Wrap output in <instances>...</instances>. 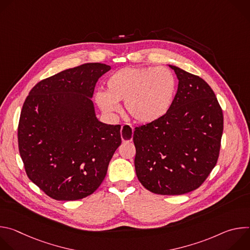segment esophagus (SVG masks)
I'll return each mask as SVG.
<instances>
[{"label":"esophagus","mask_w":250,"mask_h":250,"mask_svg":"<svg viewBox=\"0 0 250 250\" xmlns=\"http://www.w3.org/2000/svg\"><path fill=\"white\" fill-rule=\"evenodd\" d=\"M121 135H122V140L124 142H128L132 140L133 136V128L129 125H123L122 129H121Z\"/></svg>","instance_id":"obj_1"}]
</instances>
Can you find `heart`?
I'll use <instances>...</instances> for the list:
<instances>
[{"instance_id": "1", "label": "heart", "mask_w": 250, "mask_h": 250, "mask_svg": "<svg viewBox=\"0 0 250 250\" xmlns=\"http://www.w3.org/2000/svg\"><path fill=\"white\" fill-rule=\"evenodd\" d=\"M105 90L96 94V103L103 112H118L119 102L125 101L127 114L135 122L149 124L169 110L176 80L165 67H124L108 78Z\"/></svg>"}]
</instances>
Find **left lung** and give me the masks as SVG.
I'll use <instances>...</instances> for the list:
<instances>
[{
	"label": "left lung",
	"mask_w": 250,
	"mask_h": 250,
	"mask_svg": "<svg viewBox=\"0 0 250 250\" xmlns=\"http://www.w3.org/2000/svg\"><path fill=\"white\" fill-rule=\"evenodd\" d=\"M179 80L167 113L135 127L134 167L139 182L159 195L199 188L216 166L224 130L221 105L199 76L169 65Z\"/></svg>",
	"instance_id": "left-lung-1"
}]
</instances>
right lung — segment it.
I'll return each mask as SVG.
<instances>
[{
	"mask_svg": "<svg viewBox=\"0 0 250 250\" xmlns=\"http://www.w3.org/2000/svg\"><path fill=\"white\" fill-rule=\"evenodd\" d=\"M111 69L86 63L35 85L19 123L20 154L26 175L47 196L75 201L94 193L122 144L121 125L100 122L92 97Z\"/></svg>",
	"mask_w": 250,
	"mask_h": 250,
	"instance_id": "right-lung-1",
	"label": "right lung"
}]
</instances>
